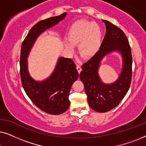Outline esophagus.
Listing matches in <instances>:
<instances>
[{
	"instance_id": "1",
	"label": "esophagus",
	"mask_w": 146,
	"mask_h": 146,
	"mask_svg": "<svg viewBox=\"0 0 146 146\" xmlns=\"http://www.w3.org/2000/svg\"><path fill=\"white\" fill-rule=\"evenodd\" d=\"M76 69H77V70H78V72L79 74L80 73V72L82 71V68H81V67L80 66H77Z\"/></svg>"
}]
</instances>
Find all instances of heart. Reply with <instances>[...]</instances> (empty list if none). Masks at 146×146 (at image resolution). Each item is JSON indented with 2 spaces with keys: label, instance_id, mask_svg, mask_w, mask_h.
Segmentation results:
<instances>
[{
  "label": "heart",
  "instance_id": "heart-1",
  "mask_svg": "<svg viewBox=\"0 0 146 146\" xmlns=\"http://www.w3.org/2000/svg\"><path fill=\"white\" fill-rule=\"evenodd\" d=\"M68 41L64 46L72 52L73 46H78L79 54L84 59L93 58L100 49L102 42V31L94 22L79 20L70 26L67 34Z\"/></svg>",
  "mask_w": 146,
  "mask_h": 146
}]
</instances>
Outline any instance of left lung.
<instances>
[{"instance_id": "1", "label": "left lung", "mask_w": 146, "mask_h": 146, "mask_svg": "<svg viewBox=\"0 0 146 146\" xmlns=\"http://www.w3.org/2000/svg\"><path fill=\"white\" fill-rule=\"evenodd\" d=\"M106 27L105 37L96 54L82 66L80 78L84 86L90 107L98 112H106L120 103L130 86L132 56L128 40L124 33L109 21L102 20ZM113 51L123 57V69L119 78L111 84L101 80L98 69L103 58Z\"/></svg>"}]
</instances>
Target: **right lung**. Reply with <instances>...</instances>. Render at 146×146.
Returning <instances> with one entry per match:
<instances>
[{
  "label": "right lung",
  "instance_id": "obj_1",
  "mask_svg": "<svg viewBox=\"0 0 146 146\" xmlns=\"http://www.w3.org/2000/svg\"><path fill=\"white\" fill-rule=\"evenodd\" d=\"M66 16V13H64L39 21L28 33L21 46L20 74L23 88L38 108L52 115L62 113L69 108L70 90L78 78L76 64L71 58H59L52 74L44 80L38 82L29 74L27 58L38 36L57 25Z\"/></svg>",
  "mask_w": 146,
  "mask_h": 146
}]
</instances>
